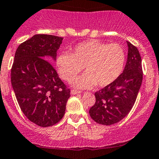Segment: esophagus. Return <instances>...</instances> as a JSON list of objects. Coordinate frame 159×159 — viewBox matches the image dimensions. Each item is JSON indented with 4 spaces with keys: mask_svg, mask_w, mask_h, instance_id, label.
<instances>
[{
    "mask_svg": "<svg viewBox=\"0 0 159 159\" xmlns=\"http://www.w3.org/2000/svg\"><path fill=\"white\" fill-rule=\"evenodd\" d=\"M79 93H81V91L76 90V89H72L71 90L72 95H76V94H79Z\"/></svg>",
    "mask_w": 159,
    "mask_h": 159,
    "instance_id": "obj_1",
    "label": "esophagus"
}]
</instances>
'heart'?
Masks as SVG:
<instances>
[{
    "label": "heart",
    "instance_id": "obj_1",
    "mask_svg": "<svg viewBox=\"0 0 159 159\" xmlns=\"http://www.w3.org/2000/svg\"><path fill=\"white\" fill-rule=\"evenodd\" d=\"M125 59V51L119 44L90 40L78 44L72 54L60 53L56 59V66L61 77L67 81L73 80L84 66L86 73L72 81L76 87L84 89L94 84L104 87L120 76Z\"/></svg>",
    "mask_w": 159,
    "mask_h": 159
}]
</instances>
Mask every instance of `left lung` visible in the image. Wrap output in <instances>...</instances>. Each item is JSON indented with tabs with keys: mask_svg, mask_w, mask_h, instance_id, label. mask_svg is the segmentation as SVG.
I'll return each instance as SVG.
<instances>
[{
	"mask_svg": "<svg viewBox=\"0 0 159 159\" xmlns=\"http://www.w3.org/2000/svg\"><path fill=\"white\" fill-rule=\"evenodd\" d=\"M128 59L123 73L109 86L95 93L89 109L91 118L100 125H111L126 117L132 109L142 83L141 59L138 48L127 42Z\"/></svg>",
	"mask_w": 159,
	"mask_h": 159,
	"instance_id": "obj_1",
	"label": "left lung"
}]
</instances>
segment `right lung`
Listing matches in <instances>:
<instances>
[{
  "label": "right lung",
  "instance_id": "add662e5",
  "mask_svg": "<svg viewBox=\"0 0 159 159\" xmlns=\"http://www.w3.org/2000/svg\"><path fill=\"white\" fill-rule=\"evenodd\" d=\"M63 39L35 34L17 48L11 68V85L21 110L30 121L50 127L60 121L70 97L51 62Z\"/></svg>",
  "mask_w": 159,
  "mask_h": 159
}]
</instances>
